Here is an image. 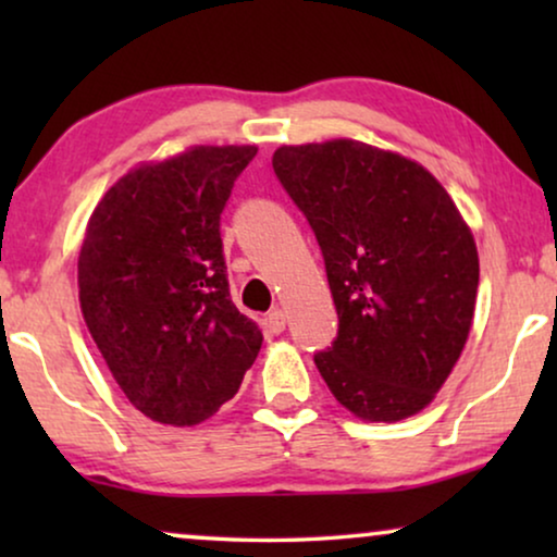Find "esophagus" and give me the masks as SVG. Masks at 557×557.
I'll list each match as a JSON object with an SVG mask.
<instances>
[{"label":"esophagus","mask_w":557,"mask_h":557,"mask_svg":"<svg viewBox=\"0 0 557 557\" xmlns=\"http://www.w3.org/2000/svg\"><path fill=\"white\" fill-rule=\"evenodd\" d=\"M286 311L284 309H273V311H269V317H265V324H269V330L273 332V334H281L286 330Z\"/></svg>","instance_id":"obj_1"}]
</instances>
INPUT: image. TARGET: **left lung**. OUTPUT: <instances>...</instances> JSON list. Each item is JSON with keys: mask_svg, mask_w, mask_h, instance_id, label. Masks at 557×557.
Masks as SVG:
<instances>
[{"mask_svg": "<svg viewBox=\"0 0 557 557\" xmlns=\"http://www.w3.org/2000/svg\"><path fill=\"white\" fill-rule=\"evenodd\" d=\"M273 172L322 250L339 330L314 362L362 421L433 400L467 345L479 258L438 180L352 139L281 147Z\"/></svg>", "mask_w": 557, "mask_h": 557, "instance_id": "1", "label": "left lung"}]
</instances>
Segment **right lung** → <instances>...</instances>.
Listing matches in <instances>:
<instances>
[{
    "label": "right lung",
    "instance_id": "obj_1",
    "mask_svg": "<svg viewBox=\"0 0 557 557\" xmlns=\"http://www.w3.org/2000/svg\"><path fill=\"white\" fill-rule=\"evenodd\" d=\"M256 147H195L124 174L78 258L88 332L126 398L197 425L238 393L263 334L231 299L220 215Z\"/></svg>",
    "mask_w": 557,
    "mask_h": 557
}]
</instances>
